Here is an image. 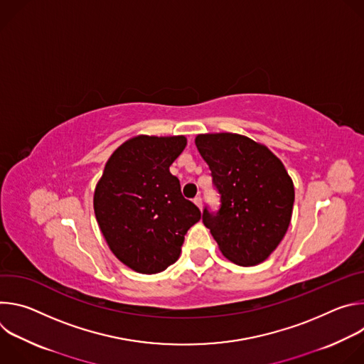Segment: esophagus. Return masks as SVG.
I'll list each match as a JSON object with an SVG mask.
<instances>
[{"label":"esophagus","instance_id":"34e87169","mask_svg":"<svg viewBox=\"0 0 364 364\" xmlns=\"http://www.w3.org/2000/svg\"><path fill=\"white\" fill-rule=\"evenodd\" d=\"M193 201H194V204L198 207V209L201 210V207H203V201H201V197H200V196H197V197H194V200H193Z\"/></svg>","mask_w":364,"mask_h":364}]
</instances>
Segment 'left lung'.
Returning <instances> with one entry per match:
<instances>
[{
    "label": "left lung",
    "mask_w": 364,
    "mask_h": 364,
    "mask_svg": "<svg viewBox=\"0 0 364 364\" xmlns=\"http://www.w3.org/2000/svg\"><path fill=\"white\" fill-rule=\"evenodd\" d=\"M196 146L212 171L220 207L203 210L222 253L240 267L264 262L285 236L294 184L284 164L265 146L237 134L197 135Z\"/></svg>",
    "instance_id": "8db88e82"
}]
</instances>
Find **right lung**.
<instances>
[{
    "instance_id": "1",
    "label": "right lung",
    "mask_w": 364,
    "mask_h": 364,
    "mask_svg": "<svg viewBox=\"0 0 364 364\" xmlns=\"http://www.w3.org/2000/svg\"><path fill=\"white\" fill-rule=\"evenodd\" d=\"M186 145L184 136H135L111 155L95 188L102 235L119 261L139 274L173 265L184 235L200 220L198 207L183 197L170 173Z\"/></svg>"
}]
</instances>
